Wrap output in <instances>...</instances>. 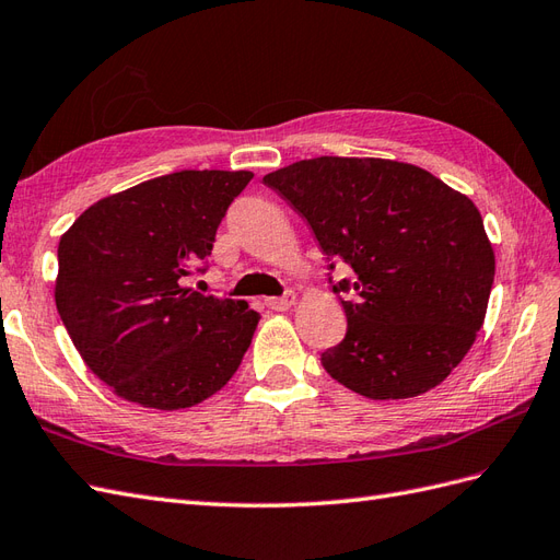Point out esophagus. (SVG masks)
Returning <instances> with one entry per match:
<instances>
[{
	"label": "esophagus",
	"mask_w": 560,
	"mask_h": 560,
	"mask_svg": "<svg viewBox=\"0 0 560 560\" xmlns=\"http://www.w3.org/2000/svg\"><path fill=\"white\" fill-rule=\"evenodd\" d=\"M293 303H295V293H285L281 298H267V307L277 310V312L289 310Z\"/></svg>",
	"instance_id": "34e87169"
}]
</instances>
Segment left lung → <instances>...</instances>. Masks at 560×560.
<instances>
[{"label":"left lung","mask_w":560,"mask_h":560,"mask_svg":"<svg viewBox=\"0 0 560 560\" xmlns=\"http://www.w3.org/2000/svg\"><path fill=\"white\" fill-rule=\"evenodd\" d=\"M262 182L303 214L331 262L348 317L326 374L371 399L435 388L485 322L494 250L472 200L423 167L385 158L322 155Z\"/></svg>","instance_id":"left-lung-1"}]
</instances>
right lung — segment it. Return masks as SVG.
Wrapping results in <instances>:
<instances>
[{
	"label": "right lung",
	"instance_id": "right-lung-1",
	"mask_svg": "<svg viewBox=\"0 0 560 560\" xmlns=\"http://www.w3.org/2000/svg\"><path fill=\"white\" fill-rule=\"evenodd\" d=\"M253 172L182 170L90 206L59 241L56 310L118 397L175 411L222 390L260 314L186 289Z\"/></svg>",
	"mask_w": 560,
	"mask_h": 560
}]
</instances>
